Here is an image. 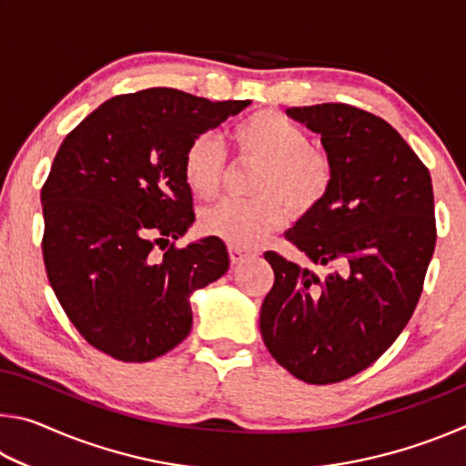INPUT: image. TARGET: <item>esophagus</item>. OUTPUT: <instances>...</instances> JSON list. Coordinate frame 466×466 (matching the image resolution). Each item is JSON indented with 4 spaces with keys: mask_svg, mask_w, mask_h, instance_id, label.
I'll list each match as a JSON object with an SVG mask.
<instances>
[{
    "mask_svg": "<svg viewBox=\"0 0 466 466\" xmlns=\"http://www.w3.org/2000/svg\"><path fill=\"white\" fill-rule=\"evenodd\" d=\"M228 252H230V261L234 265L244 261V258H247V257H250V250L242 248V247H232V244H230V248H228Z\"/></svg>",
    "mask_w": 466,
    "mask_h": 466,
    "instance_id": "obj_1",
    "label": "esophagus"
}]
</instances>
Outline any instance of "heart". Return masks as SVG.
<instances>
[{
	"label": "heart",
	"mask_w": 466,
	"mask_h": 466,
	"mask_svg": "<svg viewBox=\"0 0 466 466\" xmlns=\"http://www.w3.org/2000/svg\"><path fill=\"white\" fill-rule=\"evenodd\" d=\"M232 137L244 157L261 162L247 201L226 199L201 211V228L232 247H255L288 222V209L309 214L325 199L333 167L325 152L309 146V136L294 121L261 110L240 121ZM188 191L209 199L219 191L224 152L214 136H199L185 147L180 164Z\"/></svg>",
	"instance_id": "heart-1"
}]
</instances>
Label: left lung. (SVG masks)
I'll list each match as a JSON object with an SVG mask.
<instances>
[{
	"mask_svg": "<svg viewBox=\"0 0 466 466\" xmlns=\"http://www.w3.org/2000/svg\"><path fill=\"white\" fill-rule=\"evenodd\" d=\"M286 113L310 131L333 167L317 208L286 232L317 275L265 252L275 281L261 306L263 341L278 364L309 384L356 376L411 319L436 247L430 170L380 116L325 102Z\"/></svg>",
	"mask_w": 466,
	"mask_h": 466,
	"instance_id": "obj_1",
	"label": "left lung"
}]
</instances>
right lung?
Masks as SVG:
<instances>
[{
  "label": "right lung",
  "instance_id": "obj_1",
  "mask_svg": "<svg viewBox=\"0 0 466 466\" xmlns=\"http://www.w3.org/2000/svg\"><path fill=\"white\" fill-rule=\"evenodd\" d=\"M248 105L149 88L102 102L63 139L41 191L45 269L106 356L149 361L177 347L193 327V291L230 267L218 236L172 244L195 222L180 164L195 137Z\"/></svg>",
  "mask_w": 466,
  "mask_h": 466
}]
</instances>
